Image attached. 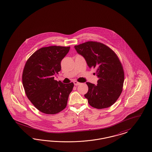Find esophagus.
I'll return each mask as SVG.
<instances>
[{
    "mask_svg": "<svg viewBox=\"0 0 152 152\" xmlns=\"http://www.w3.org/2000/svg\"><path fill=\"white\" fill-rule=\"evenodd\" d=\"M73 84H74L75 85H76V86H77V85H80V83H79V82H77V81H73Z\"/></svg>",
    "mask_w": 152,
    "mask_h": 152,
    "instance_id": "obj_1",
    "label": "esophagus"
}]
</instances>
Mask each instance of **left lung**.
<instances>
[{"instance_id": "obj_1", "label": "left lung", "mask_w": 152, "mask_h": 152, "mask_svg": "<svg viewBox=\"0 0 152 152\" xmlns=\"http://www.w3.org/2000/svg\"><path fill=\"white\" fill-rule=\"evenodd\" d=\"M77 53L85 58L90 68L96 69L97 85L86 83L88 91L85 97L97 109L110 107L122 91L124 71L119 58L110 48L99 42H88L75 45Z\"/></svg>"}]
</instances>
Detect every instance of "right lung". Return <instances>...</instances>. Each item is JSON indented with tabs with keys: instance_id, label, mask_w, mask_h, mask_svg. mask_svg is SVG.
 <instances>
[{
	"instance_id": "obj_1",
	"label": "right lung",
	"mask_w": 152,
	"mask_h": 152,
	"mask_svg": "<svg viewBox=\"0 0 152 152\" xmlns=\"http://www.w3.org/2000/svg\"><path fill=\"white\" fill-rule=\"evenodd\" d=\"M70 47H43L33 53L25 64L22 84L28 99L37 109L48 115L56 114L67 106L73 83L54 80L61 69V62Z\"/></svg>"
}]
</instances>
